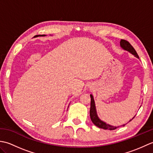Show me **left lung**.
Returning <instances> with one entry per match:
<instances>
[{"instance_id": "obj_1", "label": "left lung", "mask_w": 153, "mask_h": 153, "mask_svg": "<svg viewBox=\"0 0 153 153\" xmlns=\"http://www.w3.org/2000/svg\"><path fill=\"white\" fill-rule=\"evenodd\" d=\"M120 47H121L122 49L129 52V53H131L133 55H134V56H135L136 58H139L138 54L137 53V52L135 51V50L134 49V48L131 46V45L129 43L128 41H127L126 40H123V39H121V41H120ZM90 97H91L90 117H91V120L92 122L96 126H97L99 128L104 129L114 130V129H116V128H118L121 126H124L126 125V124H123V125H122L120 126H111V125L108 124V123H106V122L102 121V120L99 118L98 115H97L96 106H95V100H94L93 96L92 95H90ZM134 117L132 119L129 120V122L131 121V120L134 118Z\"/></svg>"}]
</instances>
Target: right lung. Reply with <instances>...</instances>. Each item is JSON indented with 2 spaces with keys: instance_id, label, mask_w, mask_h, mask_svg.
I'll return each mask as SVG.
<instances>
[{
  "instance_id": "obj_1",
  "label": "right lung",
  "mask_w": 153,
  "mask_h": 153,
  "mask_svg": "<svg viewBox=\"0 0 153 153\" xmlns=\"http://www.w3.org/2000/svg\"><path fill=\"white\" fill-rule=\"evenodd\" d=\"M39 36H40V37H43V36H46V35H35V37H39Z\"/></svg>"
}]
</instances>
